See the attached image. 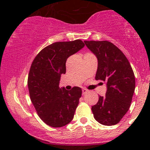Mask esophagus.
I'll list each match as a JSON object with an SVG mask.
<instances>
[{"label":"esophagus","mask_w":150,"mask_h":150,"mask_svg":"<svg viewBox=\"0 0 150 150\" xmlns=\"http://www.w3.org/2000/svg\"><path fill=\"white\" fill-rule=\"evenodd\" d=\"M82 91H83V95H85L86 93H87V92H88V90L86 89H83Z\"/></svg>","instance_id":"obj_1"}]
</instances>
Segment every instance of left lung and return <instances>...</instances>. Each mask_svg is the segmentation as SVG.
<instances>
[{
  "label": "left lung",
  "mask_w": 150,
  "mask_h": 150,
  "mask_svg": "<svg viewBox=\"0 0 150 150\" xmlns=\"http://www.w3.org/2000/svg\"><path fill=\"white\" fill-rule=\"evenodd\" d=\"M96 55L98 65L96 80L107 86L105 96H99L91 107L94 118L104 126L118 124L130 106L135 89V77L128 59L117 47L108 41H85Z\"/></svg>",
  "instance_id": "obj_1"
}]
</instances>
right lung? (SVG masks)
<instances>
[{
	"label": "right lung",
	"instance_id": "right-lung-1",
	"mask_svg": "<svg viewBox=\"0 0 150 150\" xmlns=\"http://www.w3.org/2000/svg\"><path fill=\"white\" fill-rule=\"evenodd\" d=\"M85 46L83 41L53 43L42 49L33 61L28 76L30 98L37 113L45 124L60 128L73 120L82 90L59 87L65 74L67 58Z\"/></svg>",
	"mask_w": 150,
	"mask_h": 150
}]
</instances>
